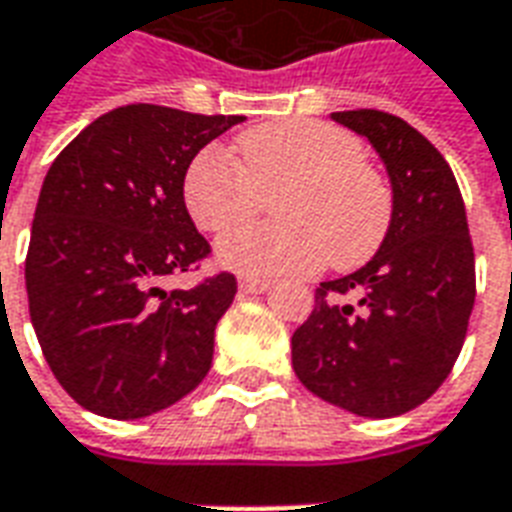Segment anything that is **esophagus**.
Here are the masks:
<instances>
[{"mask_svg":"<svg viewBox=\"0 0 512 512\" xmlns=\"http://www.w3.org/2000/svg\"><path fill=\"white\" fill-rule=\"evenodd\" d=\"M237 286H240L242 294H264L270 289V281H264V278H248L245 275V278H240Z\"/></svg>","mask_w":512,"mask_h":512,"instance_id":"34e87169","label":"esophagus"}]
</instances>
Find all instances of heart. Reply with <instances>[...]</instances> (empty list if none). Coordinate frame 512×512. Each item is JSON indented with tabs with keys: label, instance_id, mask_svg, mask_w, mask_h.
<instances>
[{
	"label": "heart",
	"instance_id": "obj_1",
	"mask_svg": "<svg viewBox=\"0 0 512 512\" xmlns=\"http://www.w3.org/2000/svg\"><path fill=\"white\" fill-rule=\"evenodd\" d=\"M240 166L201 149L182 179V199L201 231H226L273 202L278 227L231 230L215 248L223 270L248 278L308 275L333 261L354 270L382 248L393 223V190L365 163L363 141L319 119H281L237 138Z\"/></svg>",
	"mask_w": 512,
	"mask_h": 512
}]
</instances>
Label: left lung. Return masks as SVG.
Returning a JSON list of instances; mask_svg holds the SVG:
<instances>
[{"label":"left lung","instance_id":"8db88e82","mask_svg":"<svg viewBox=\"0 0 512 512\" xmlns=\"http://www.w3.org/2000/svg\"><path fill=\"white\" fill-rule=\"evenodd\" d=\"M333 119L382 158L393 223L365 267L319 283L292 365L327 404L384 420L428 401L453 371L475 305V251L458 182L423 133L374 108Z\"/></svg>","mask_w":512,"mask_h":512}]
</instances>
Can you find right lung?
Listing matches in <instances>:
<instances>
[{
  "label": "right lung",
  "instance_id": "add662e5",
  "mask_svg": "<svg viewBox=\"0 0 512 512\" xmlns=\"http://www.w3.org/2000/svg\"><path fill=\"white\" fill-rule=\"evenodd\" d=\"M245 117L119 106L51 163L26 253V297L46 363L67 395L111 420L155 414L199 387L229 272L193 289L160 283L207 259L182 199L190 160Z\"/></svg>",
  "mask_w": 512,
  "mask_h": 512
}]
</instances>
